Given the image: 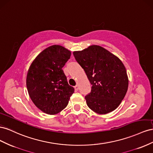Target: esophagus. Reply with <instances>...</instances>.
Here are the masks:
<instances>
[{"instance_id":"1","label":"esophagus","mask_w":153,"mask_h":153,"mask_svg":"<svg viewBox=\"0 0 153 153\" xmlns=\"http://www.w3.org/2000/svg\"><path fill=\"white\" fill-rule=\"evenodd\" d=\"M74 89H75V90H76V91H77L78 90H79V86H78V85H76V86H74Z\"/></svg>"}]
</instances>
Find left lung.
Returning <instances> with one entry per match:
<instances>
[{"mask_svg":"<svg viewBox=\"0 0 153 153\" xmlns=\"http://www.w3.org/2000/svg\"><path fill=\"white\" fill-rule=\"evenodd\" d=\"M73 54L92 85L91 92L85 96L87 106L101 115L115 110L128 88L127 72L122 61L96 45L74 51Z\"/></svg>","mask_w":153,"mask_h":153,"instance_id":"obj_1","label":"left lung"}]
</instances>
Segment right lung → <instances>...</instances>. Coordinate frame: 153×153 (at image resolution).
<instances>
[{
  "instance_id": "obj_1",
  "label": "right lung",
  "mask_w": 153,
  "mask_h": 153,
  "mask_svg": "<svg viewBox=\"0 0 153 153\" xmlns=\"http://www.w3.org/2000/svg\"><path fill=\"white\" fill-rule=\"evenodd\" d=\"M71 55L66 48L54 45L41 52L30 65L26 78L28 94L34 105L47 114L62 111L74 92L62 70Z\"/></svg>"
}]
</instances>
